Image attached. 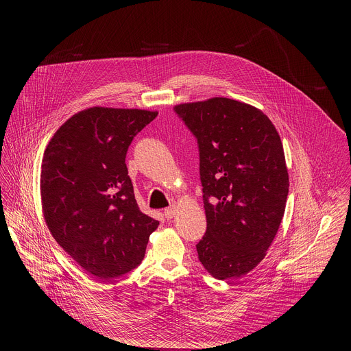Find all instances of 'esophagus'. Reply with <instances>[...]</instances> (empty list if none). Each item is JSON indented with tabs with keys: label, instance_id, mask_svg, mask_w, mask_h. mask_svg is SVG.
Listing matches in <instances>:
<instances>
[{
	"label": "esophagus",
	"instance_id": "1",
	"mask_svg": "<svg viewBox=\"0 0 351 351\" xmlns=\"http://www.w3.org/2000/svg\"><path fill=\"white\" fill-rule=\"evenodd\" d=\"M163 213H165V217H167V219H173V217L176 216V213H177V208H176L174 205H171V206L166 208Z\"/></svg>",
	"mask_w": 351,
	"mask_h": 351
}]
</instances>
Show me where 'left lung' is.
<instances>
[{"label": "left lung", "mask_w": 351, "mask_h": 351, "mask_svg": "<svg viewBox=\"0 0 351 351\" xmlns=\"http://www.w3.org/2000/svg\"><path fill=\"white\" fill-rule=\"evenodd\" d=\"M176 113L197 139L206 232L205 270L241 278L265 258L284 216L289 176L280 135L258 108L226 97L186 102Z\"/></svg>", "instance_id": "1"}]
</instances>
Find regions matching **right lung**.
Returning <instances> with one entry per match:
<instances>
[{
    "label": "right lung",
    "mask_w": 351,
    "mask_h": 351,
    "mask_svg": "<svg viewBox=\"0 0 351 351\" xmlns=\"http://www.w3.org/2000/svg\"><path fill=\"white\" fill-rule=\"evenodd\" d=\"M158 112L93 106L71 116L51 138L42 162L46 224L85 271L110 280L143 259L159 221L135 200L125 155Z\"/></svg>",
    "instance_id": "add662e5"
}]
</instances>
